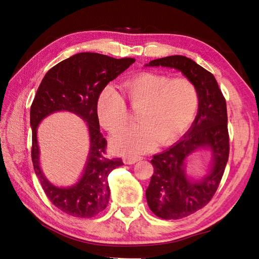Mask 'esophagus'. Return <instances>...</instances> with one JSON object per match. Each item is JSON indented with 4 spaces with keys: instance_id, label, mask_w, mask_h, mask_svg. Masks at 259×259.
<instances>
[{
    "instance_id": "1",
    "label": "esophagus",
    "mask_w": 259,
    "mask_h": 259,
    "mask_svg": "<svg viewBox=\"0 0 259 259\" xmlns=\"http://www.w3.org/2000/svg\"><path fill=\"white\" fill-rule=\"evenodd\" d=\"M142 159H143L142 156H124L123 162L125 164H134V163L140 161Z\"/></svg>"
}]
</instances>
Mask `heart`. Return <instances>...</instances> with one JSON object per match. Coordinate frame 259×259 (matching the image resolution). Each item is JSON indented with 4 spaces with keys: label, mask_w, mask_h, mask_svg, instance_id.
<instances>
[{
    "label": "heart",
    "mask_w": 259,
    "mask_h": 259,
    "mask_svg": "<svg viewBox=\"0 0 259 259\" xmlns=\"http://www.w3.org/2000/svg\"><path fill=\"white\" fill-rule=\"evenodd\" d=\"M122 88L130 106L138 109V124L120 130L111 138L112 148L120 153L135 155L151 150L158 142L162 146L173 143L197 114L199 92L187 77L142 72L125 81ZM97 115L101 126L110 133L127 121L126 103L111 86L99 94Z\"/></svg>",
    "instance_id": "b5f03b06"
}]
</instances>
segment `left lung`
I'll list each match as a JSON object with an SVG mask.
<instances>
[{"label":"left lung","mask_w":259,"mask_h":259,"mask_svg":"<svg viewBox=\"0 0 259 259\" xmlns=\"http://www.w3.org/2000/svg\"><path fill=\"white\" fill-rule=\"evenodd\" d=\"M146 66L179 70L199 92V109L186 135L160 154L153 155V175L146 190L148 205L163 219H179L204 207L221 183L229 158L227 105L215 76L192 59L175 55L151 60ZM213 154L210 173L201 181L188 179L185 160L198 148Z\"/></svg>","instance_id":"left-lung-1"}]
</instances>
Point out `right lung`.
<instances>
[{
  "mask_svg": "<svg viewBox=\"0 0 259 259\" xmlns=\"http://www.w3.org/2000/svg\"><path fill=\"white\" fill-rule=\"evenodd\" d=\"M134 62V58L115 59L97 53L75 54L50 69L36 91L30 109L31 158L46 197L68 215L91 218L108 205V176L123 165V162L120 158H107V140L99 131L97 100L107 84ZM57 111L79 115L88 123L90 133V153L83 175L75 185L68 188L52 185L39 166L36 128L43 118Z\"/></svg>",
  "mask_w": 259,
  "mask_h": 259,
  "instance_id": "1",
  "label": "right lung"
}]
</instances>
